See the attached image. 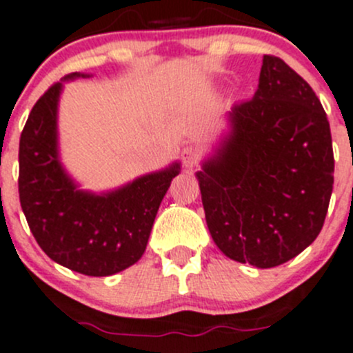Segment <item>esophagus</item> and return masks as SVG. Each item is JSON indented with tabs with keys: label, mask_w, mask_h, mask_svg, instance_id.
<instances>
[{
	"label": "esophagus",
	"mask_w": 353,
	"mask_h": 353,
	"mask_svg": "<svg viewBox=\"0 0 353 353\" xmlns=\"http://www.w3.org/2000/svg\"><path fill=\"white\" fill-rule=\"evenodd\" d=\"M181 158H183V163L186 167H195L200 160V153L196 148L193 146H186L181 153Z\"/></svg>",
	"instance_id": "esophagus-1"
}]
</instances>
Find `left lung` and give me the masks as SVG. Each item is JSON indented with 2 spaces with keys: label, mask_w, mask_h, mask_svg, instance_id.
Here are the masks:
<instances>
[{
  "label": "left lung",
  "mask_w": 353,
  "mask_h": 353,
  "mask_svg": "<svg viewBox=\"0 0 353 353\" xmlns=\"http://www.w3.org/2000/svg\"><path fill=\"white\" fill-rule=\"evenodd\" d=\"M228 120L230 137L196 172L207 226L230 259L273 268L324 226L334 183L327 117L294 69L263 55L254 99Z\"/></svg>",
  "instance_id": "left-lung-1"
}]
</instances>
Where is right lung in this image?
Wrapping results in <instances>:
<instances>
[{
    "label": "right lung",
    "instance_id": "add662e5",
    "mask_svg": "<svg viewBox=\"0 0 353 353\" xmlns=\"http://www.w3.org/2000/svg\"><path fill=\"white\" fill-rule=\"evenodd\" d=\"M80 77L71 72L65 80ZM62 83L36 101L19 144V199L36 242L59 265L108 276L141 259L161 199L179 163L108 195L77 190L57 158V101Z\"/></svg>",
    "mask_w": 353,
    "mask_h": 353
}]
</instances>
